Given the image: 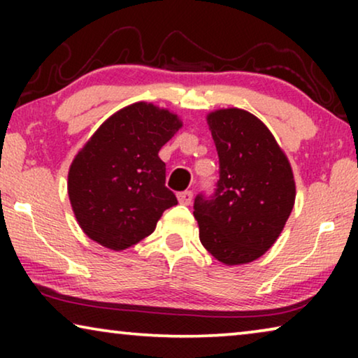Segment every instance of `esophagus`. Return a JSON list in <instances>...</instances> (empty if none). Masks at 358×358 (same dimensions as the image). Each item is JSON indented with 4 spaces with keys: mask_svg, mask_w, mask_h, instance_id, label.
Here are the masks:
<instances>
[{
    "mask_svg": "<svg viewBox=\"0 0 358 358\" xmlns=\"http://www.w3.org/2000/svg\"><path fill=\"white\" fill-rule=\"evenodd\" d=\"M192 192H190V190H184V192H179L178 194V200H179V203H182V205H190V202H192Z\"/></svg>",
    "mask_w": 358,
    "mask_h": 358,
    "instance_id": "esophagus-1",
    "label": "esophagus"
}]
</instances>
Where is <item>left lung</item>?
I'll use <instances>...</instances> for the list:
<instances>
[{
    "instance_id": "1",
    "label": "left lung",
    "mask_w": 358,
    "mask_h": 358,
    "mask_svg": "<svg viewBox=\"0 0 358 358\" xmlns=\"http://www.w3.org/2000/svg\"><path fill=\"white\" fill-rule=\"evenodd\" d=\"M207 124L220 179L212 199L195 197L199 238L217 261L241 266L261 257L280 236L295 205V179L287 155L251 112L217 109Z\"/></svg>"
}]
</instances>
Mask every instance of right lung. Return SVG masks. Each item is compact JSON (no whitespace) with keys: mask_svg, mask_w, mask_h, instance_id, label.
I'll return each mask as SVG.
<instances>
[{"mask_svg":"<svg viewBox=\"0 0 358 358\" xmlns=\"http://www.w3.org/2000/svg\"><path fill=\"white\" fill-rule=\"evenodd\" d=\"M180 127L178 114L151 102H135L102 122L68 171V197L87 238L124 251L178 205L158 153Z\"/></svg>","mask_w":358,"mask_h":358,"instance_id":"1","label":"right lung"}]
</instances>
